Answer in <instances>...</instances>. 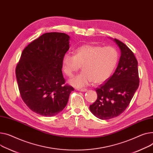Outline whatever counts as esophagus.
<instances>
[{
  "label": "esophagus",
  "instance_id": "obj_1",
  "mask_svg": "<svg viewBox=\"0 0 153 153\" xmlns=\"http://www.w3.org/2000/svg\"><path fill=\"white\" fill-rule=\"evenodd\" d=\"M79 91H86L87 90V89H86V88H79V89H77Z\"/></svg>",
  "mask_w": 153,
  "mask_h": 153
}]
</instances>
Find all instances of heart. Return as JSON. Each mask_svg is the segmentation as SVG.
Here are the masks:
<instances>
[{
  "label": "heart",
  "instance_id": "1",
  "mask_svg": "<svg viewBox=\"0 0 153 153\" xmlns=\"http://www.w3.org/2000/svg\"><path fill=\"white\" fill-rule=\"evenodd\" d=\"M119 57L114 47L83 45L76 50L74 55H64L62 66L68 77L73 76L82 66L83 71L71 79L69 83L76 87H82L91 81L97 84L105 82L113 73Z\"/></svg>",
  "mask_w": 153,
  "mask_h": 153
}]
</instances>
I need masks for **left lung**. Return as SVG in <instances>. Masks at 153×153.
<instances>
[{
	"label": "left lung",
	"instance_id": "8db88e82",
	"mask_svg": "<svg viewBox=\"0 0 153 153\" xmlns=\"http://www.w3.org/2000/svg\"><path fill=\"white\" fill-rule=\"evenodd\" d=\"M113 40L120 50L118 66L113 76L96 88L97 99L89 108L91 113L102 120L123 113L139 86L138 62L134 53L120 40Z\"/></svg>",
	"mask_w": 153,
	"mask_h": 153
}]
</instances>
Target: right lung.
Masks as SVG:
<instances>
[{"mask_svg":"<svg viewBox=\"0 0 153 153\" xmlns=\"http://www.w3.org/2000/svg\"><path fill=\"white\" fill-rule=\"evenodd\" d=\"M69 39L62 33L44 34L23 50L16 66L20 95L27 107L39 115L50 117L58 114L74 90L65 84L62 71Z\"/></svg>","mask_w":153,"mask_h":153,"instance_id":"1","label":"right lung"}]
</instances>
